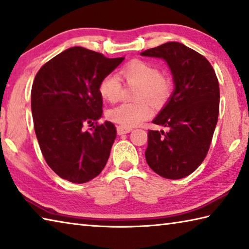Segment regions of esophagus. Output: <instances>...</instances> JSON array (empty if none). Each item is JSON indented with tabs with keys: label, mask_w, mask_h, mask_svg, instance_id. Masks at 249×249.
<instances>
[{
	"label": "esophagus",
	"mask_w": 249,
	"mask_h": 249,
	"mask_svg": "<svg viewBox=\"0 0 249 249\" xmlns=\"http://www.w3.org/2000/svg\"><path fill=\"white\" fill-rule=\"evenodd\" d=\"M117 134L119 135H123V134H128L129 132H132L133 128L130 127H125V126H122V125H119L117 126Z\"/></svg>",
	"instance_id": "esophagus-1"
}]
</instances>
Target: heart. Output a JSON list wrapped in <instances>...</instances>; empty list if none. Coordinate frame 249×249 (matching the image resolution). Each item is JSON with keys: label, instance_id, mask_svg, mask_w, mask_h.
Returning <instances> with one entry per match:
<instances>
[{"label": "heart", "instance_id": "1", "mask_svg": "<svg viewBox=\"0 0 249 249\" xmlns=\"http://www.w3.org/2000/svg\"><path fill=\"white\" fill-rule=\"evenodd\" d=\"M121 79L126 85H136L134 98L137 101L113 107L107 113L109 119L125 127H134L148 119L152 113V107L146 99L162 103L169 98L171 84L168 78L160 75V71L147 61L133 60L126 63L119 71ZM121 79L115 75L109 74L99 84V93L103 100L115 103L122 94Z\"/></svg>", "mask_w": 249, "mask_h": 249}]
</instances>
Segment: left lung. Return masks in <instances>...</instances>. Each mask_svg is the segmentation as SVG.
Here are the masks:
<instances>
[{
  "instance_id": "1",
  "label": "left lung",
  "mask_w": 249,
  "mask_h": 249,
  "mask_svg": "<svg viewBox=\"0 0 249 249\" xmlns=\"http://www.w3.org/2000/svg\"><path fill=\"white\" fill-rule=\"evenodd\" d=\"M162 57L173 74L175 90L152 121L164 130H148V165L162 178L192 174L209 151L219 116L220 88L213 67L195 50L168 42L140 53Z\"/></svg>"
}]
</instances>
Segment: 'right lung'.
<instances>
[{"label":"right lung","mask_w":249,"mask_h":249,"mask_svg":"<svg viewBox=\"0 0 249 249\" xmlns=\"http://www.w3.org/2000/svg\"><path fill=\"white\" fill-rule=\"evenodd\" d=\"M123 60L74 47L36 75L31 88L36 136L44 160L60 178L83 184L106 166L116 128L111 122L98 124L102 115L99 84ZM86 124L93 128L86 131Z\"/></svg>","instance_id":"obj_1"}]
</instances>
